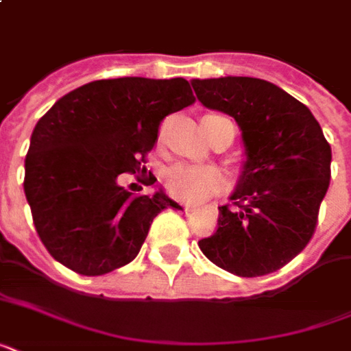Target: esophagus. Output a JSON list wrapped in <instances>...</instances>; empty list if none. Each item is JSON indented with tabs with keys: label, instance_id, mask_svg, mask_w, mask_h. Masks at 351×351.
<instances>
[{
	"label": "esophagus",
	"instance_id": "1",
	"mask_svg": "<svg viewBox=\"0 0 351 351\" xmlns=\"http://www.w3.org/2000/svg\"><path fill=\"white\" fill-rule=\"evenodd\" d=\"M182 206H184V211H186V213H189V211H193V208H195V206H193V204H182Z\"/></svg>",
	"mask_w": 351,
	"mask_h": 351
}]
</instances>
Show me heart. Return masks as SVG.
Masks as SVG:
<instances>
[{
	"instance_id": "1",
	"label": "heart",
	"mask_w": 351,
	"mask_h": 351,
	"mask_svg": "<svg viewBox=\"0 0 351 351\" xmlns=\"http://www.w3.org/2000/svg\"><path fill=\"white\" fill-rule=\"evenodd\" d=\"M165 187L173 197L200 202L222 187V173L211 165H173L164 176Z\"/></svg>"
}]
</instances>
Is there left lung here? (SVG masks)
Returning <instances> with one entry per match:
<instances>
[{"mask_svg": "<svg viewBox=\"0 0 351 351\" xmlns=\"http://www.w3.org/2000/svg\"><path fill=\"white\" fill-rule=\"evenodd\" d=\"M191 85L204 107L234 118L245 154L233 206L219 208V230L198 247L239 277L277 271L315 231L332 147L310 109L266 80L222 76Z\"/></svg>", "mask_w": 351, "mask_h": 351, "instance_id": "left-lung-1", "label": "left lung"}]
</instances>
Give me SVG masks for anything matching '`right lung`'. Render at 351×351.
<instances>
[{
	"label": "right lung",
	"instance_id": "1",
	"mask_svg": "<svg viewBox=\"0 0 351 351\" xmlns=\"http://www.w3.org/2000/svg\"><path fill=\"white\" fill-rule=\"evenodd\" d=\"M193 101L184 78L127 76L82 85L40 118L23 189L36 231L60 264L87 277L114 271L134 261L162 209H182L153 175L145 182L153 195H132L118 178L140 171L160 121Z\"/></svg>",
	"mask_w": 351,
	"mask_h": 351
}]
</instances>
